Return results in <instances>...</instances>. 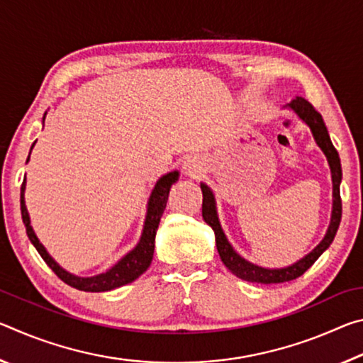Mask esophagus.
<instances>
[{"instance_id":"34e87169","label":"esophagus","mask_w":363,"mask_h":363,"mask_svg":"<svg viewBox=\"0 0 363 363\" xmlns=\"http://www.w3.org/2000/svg\"><path fill=\"white\" fill-rule=\"evenodd\" d=\"M184 173L187 176L196 177L203 173V164H201V162L196 157H189L186 162H184Z\"/></svg>"}]
</instances>
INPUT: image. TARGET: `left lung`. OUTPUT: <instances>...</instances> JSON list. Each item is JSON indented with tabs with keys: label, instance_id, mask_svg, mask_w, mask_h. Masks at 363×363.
Returning <instances> with one entry per match:
<instances>
[{
	"label": "left lung",
	"instance_id": "8db88e82",
	"mask_svg": "<svg viewBox=\"0 0 363 363\" xmlns=\"http://www.w3.org/2000/svg\"><path fill=\"white\" fill-rule=\"evenodd\" d=\"M294 113H296L301 120H303L307 126L311 128L312 136H314L317 145L320 147L325 157L328 160L330 171H331V181H333V210H331V220L328 225V230L325 233L323 240L317 245V247L311 251L309 255H306L303 259L298 262L291 264L288 267L281 269H267L256 266V264L250 262L242 257L240 255L233 250L232 245L227 240L225 233L220 227L218 211H216V200H214V195L211 189L206 186V184L201 182V192H203V205H201V216H203L205 223L211 225L214 230V237H216V247L218 253L220 256V261L224 262V266L230 270L233 275H237L238 279L245 281H251V284H284V281L294 280L303 275L307 269H309L312 264H314L318 256H320L325 250H327L337 232V227L341 223V213H342V205H341V195H340V184L342 177L341 171V162L340 155L335 149V145L331 144L330 134L327 131V126H325L322 115L317 112V110L307 102L304 97H296L290 104H288Z\"/></svg>",
	"mask_w": 363,
	"mask_h": 363
}]
</instances>
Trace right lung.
<instances>
[{"instance_id":"obj_1","label":"right lung","mask_w":363,"mask_h":363,"mask_svg":"<svg viewBox=\"0 0 363 363\" xmlns=\"http://www.w3.org/2000/svg\"><path fill=\"white\" fill-rule=\"evenodd\" d=\"M46 116V113H45ZM45 116H43V121H45ZM35 145V143H33ZM32 145V149H33ZM32 152V150H30ZM30 158V155H28ZM27 158V162H28ZM179 179V173L177 171H171V173L164 174L157 181L155 187H153L149 205H147V214H145V223L143 229V235H140L139 243L131 250L126 256H123L121 259L115 264L112 269H108L107 272L94 275V277H78V275H73L67 272L59 264L52 259L46 248L40 243L38 237L35 235V232L30 225V216L26 206V199H23V192H26V179L22 182L21 187V211H22V220L26 224L27 235L30 242L33 243V247L38 251L40 256L45 259L49 267L52 269V272L57 275V277L65 281L67 285H70L77 290L82 291H91V293H99V291H110L113 288H118L123 285L131 284V281L136 280L139 275H143L147 269H149L152 257H153V250H155V235L157 229L160 224V218L167 208L169 189L173 184Z\"/></svg>"}]
</instances>
